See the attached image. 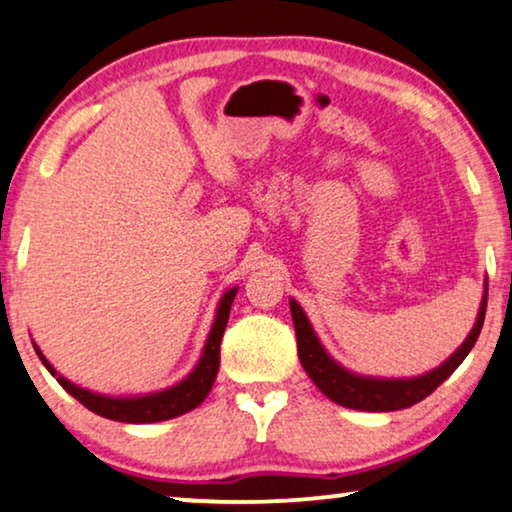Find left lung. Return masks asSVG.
Segmentation results:
<instances>
[{"label":"left lung","instance_id":"1","mask_svg":"<svg viewBox=\"0 0 512 512\" xmlns=\"http://www.w3.org/2000/svg\"><path fill=\"white\" fill-rule=\"evenodd\" d=\"M290 311L294 331H297V350L301 366H304L313 383L318 385V390L334 403H338V406L371 410V413H390V410L408 408L417 401L427 399L429 394L434 392L443 380H448L452 376V371L464 362L475 341H478L482 322H485L487 285L480 301L478 320H475L466 341L459 345L455 355L445 359L438 369L424 373L420 378H369L357 376V373L343 369V366L334 362V359L327 355V350L322 348L320 338L315 336L304 308H301L294 299H290Z\"/></svg>","mask_w":512,"mask_h":512}]
</instances>
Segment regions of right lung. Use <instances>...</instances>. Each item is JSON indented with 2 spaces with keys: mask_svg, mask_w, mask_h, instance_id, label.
Returning <instances> with one entry per match:
<instances>
[{
  "mask_svg": "<svg viewBox=\"0 0 512 512\" xmlns=\"http://www.w3.org/2000/svg\"><path fill=\"white\" fill-rule=\"evenodd\" d=\"M236 290H239V287H232V290L222 294L211 334L206 338L204 352H201V359L190 371V376L162 392L141 394V397H106V394L83 390V387L69 383L67 378L60 376V373L50 366L48 359L43 357V352L37 348V345H34V350H37L43 366L50 371V376H55L57 383H60L71 397L81 401L85 408L92 410V413L102 415L106 420L127 422V424H148V422L171 420V417H178L187 413V410L197 408L199 403L208 397V392H211L215 376H218V369H220V341H222V334H225L229 308H232Z\"/></svg>",
  "mask_w": 512,
  "mask_h": 512,
  "instance_id": "1",
  "label": "right lung"
}]
</instances>
